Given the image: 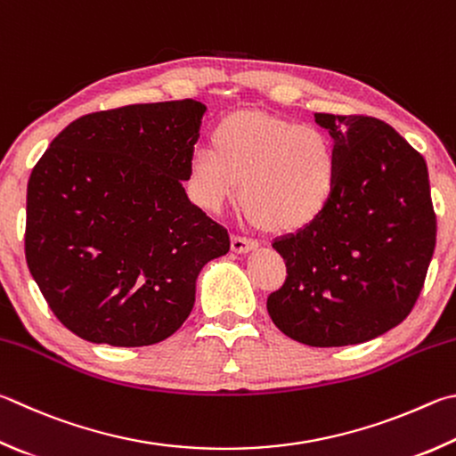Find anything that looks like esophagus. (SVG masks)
I'll list each match as a JSON object with an SVG mask.
<instances>
[{
    "mask_svg": "<svg viewBox=\"0 0 456 456\" xmlns=\"http://www.w3.org/2000/svg\"><path fill=\"white\" fill-rule=\"evenodd\" d=\"M256 247H259V243H256L255 239H247L241 235H233V239H231V249L235 253H249L256 249Z\"/></svg>",
    "mask_w": 456,
    "mask_h": 456,
    "instance_id": "34e87169",
    "label": "esophagus"
}]
</instances>
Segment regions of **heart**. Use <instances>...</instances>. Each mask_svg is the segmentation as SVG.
Masks as SVG:
<instances>
[{
    "mask_svg": "<svg viewBox=\"0 0 456 456\" xmlns=\"http://www.w3.org/2000/svg\"><path fill=\"white\" fill-rule=\"evenodd\" d=\"M337 149L317 127H301L261 111L231 113L215 126L211 145L189 157L197 201L219 207L241 181V205L269 231L307 227L325 209L337 183Z\"/></svg>",
    "mask_w": 456,
    "mask_h": 456,
    "instance_id": "heart-1",
    "label": "heart"
}]
</instances>
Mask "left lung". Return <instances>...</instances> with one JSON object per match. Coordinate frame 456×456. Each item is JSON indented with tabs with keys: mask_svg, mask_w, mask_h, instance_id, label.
Segmentation results:
<instances>
[{
	"mask_svg": "<svg viewBox=\"0 0 456 456\" xmlns=\"http://www.w3.org/2000/svg\"><path fill=\"white\" fill-rule=\"evenodd\" d=\"M337 149V183L317 219L279 237L287 279L267 311L309 346L357 345L407 319L436 241L428 171L388 123L314 113Z\"/></svg>",
	"mask_w": 456,
	"mask_h": 456,
	"instance_id": "obj_1",
	"label": "left lung"
}]
</instances>
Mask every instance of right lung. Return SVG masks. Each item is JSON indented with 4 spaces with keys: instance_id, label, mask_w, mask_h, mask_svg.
I'll return each instance as SVG.
<instances>
[{
    "instance_id": "add662e5",
    "label": "right lung",
    "mask_w": 456,
    "mask_h": 456,
    "mask_svg": "<svg viewBox=\"0 0 456 456\" xmlns=\"http://www.w3.org/2000/svg\"><path fill=\"white\" fill-rule=\"evenodd\" d=\"M207 107L126 105L69 123L28 183L26 259L49 309L89 343L171 337L195 283L225 255V227L189 201V157Z\"/></svg>"
}]
</instances>
